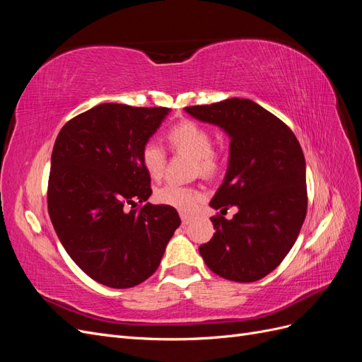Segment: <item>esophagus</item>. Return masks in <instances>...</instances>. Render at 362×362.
Masks as SVG:
<instances>
[{"label": "esophagus", "mask_w": 362, "mask_h": 362, "mask_svg": "<svg viewBox=\"0 0 362 362\" xmlns=\"http://www.w3.org/2000/svg\"><path fill=\"white\" fill-rule=\"evenodd\" d=\"M192 221H193V217L190 214L181 213V222H182V225H189Z\"/></svg>", "instance_id": "obj_1"}]
</instances>
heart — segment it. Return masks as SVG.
I'll list each match as a JSON object with an SVG mask.
<instances>
[{
	"instance_id": "b5f03b06",
	"label": "heart",
	"mask_w": 362,
	"mask_h": 362,
	"mask_svg": "<svg viewBox=\"0 0 362 362\" xmlns=\"http://www.w3.org/2000/svg\"><path fill=\"white\" fill-rule=\"evenodd\" d=\"M169 144L173 149L187 152L198 160L201 173H211L217 166L216 154L211 151L213 139L210 131L196 122L185 120L175 125L169 131ZM141 164L149 177L160 178L166 164V152L156 140H149L141 148ZM156 199L160 204L178 208L181 211H190L199 202L201 193L187 185L168 182L156 192Z\"/></svg>"
}]
</instances>
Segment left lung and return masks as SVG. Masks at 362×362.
I'll return each instance as SVG.
<instances>
[{
    "label": "left lung",
    "instance_id": "1",
    "mask_svg": "<svg viewBox=\"0 0 362 362\" xmlns=\"http://www.w3.org/2000/svg\"><path fill=\"white\" fill-rule=\"evenodd\" d=\"M185 113L229 137L223 182L214 210L237 206L231 221L211 217L216 233L199 254L216 275L254 282L287 257L306 216V164L293 131L257 103L240 98L185 107Z\"/></svg>",
    "mask_w": 362,
    "mask_h": 362
}]
</instances>
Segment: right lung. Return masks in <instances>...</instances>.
<instances>
[{
	"mask_svg": "<svg viewBox=\"0 0 362 362\" xmlns=\"http://www.w3.org/2000/svg\"><path fill=\"white\" fill-rule=\"evenodd\" d=\"M169 112L100 104L71 119L54 144L52 226L75 264L103 286L129 288L146 281L181 225L173 206L148 202L151 177L141 164V148Z\"/></svg>",
	"mask_w": 362,
	"mask_h": 362,
	"instance_id": "add662e5",
	"label": "right lung"
}]
</instances>
